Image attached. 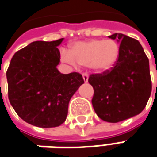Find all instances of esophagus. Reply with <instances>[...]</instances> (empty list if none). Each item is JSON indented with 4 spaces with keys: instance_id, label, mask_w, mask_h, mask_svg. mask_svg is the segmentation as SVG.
Listing matches in <instances>:
<instances>
[{
    "instance_id": "1",
    "label": "esophagus",
    "mask_w": 157,
    "mask_h": 157,
    "mask_svg": "<svg viewBox=\"0 0 157 157\" xmlns=\"http://www.w3.org/2000/svg\"><path fill=\"white\" fill-rule=\"evenodd\" d=\"M82 77H83L84 82H88V80H89V75L87 73L82 74Z\"/></svg>"
}]
</instances>
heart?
Here are the masks:
<instances>
[{"instance_id":"b5f03b06","label":"heart","mask_w":157,"mask_h":157,"mask_svg":"<svg viewBox=\"0 0 157 157\" xmlns=\"http://www.w3.org/2000/svg\"><path fill=\"white\" fill-rule=\"evenodd\" d=\"M120 47L114 40H91L75 43L70 53H64L63 59L70 63L89 66L95 72H106L115 66Z\"/></svg>"}]
</instances>
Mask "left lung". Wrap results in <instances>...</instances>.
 <instances>
[{"instance_id": "obj_1", "label": "left lung", "mask_w": 157, "mask_h": 157, "mask_svg": "<svg viewBox=\"0 0 157 157\" xmlns=\"http://www.w3.org/2000/svg\"><path fill=\"white\" fill-rule=\"evenodd\" d=\"M109 38L120 42L118 60L110 70L89 77L92 104L101 120L118 122L140 114L151 94L149 59L140 42L123 34Z\"/></svg>"}]
</instances>
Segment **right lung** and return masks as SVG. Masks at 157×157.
<instances>
[{
    "instance_id": "obj_1",
    "label": "right lung",
    "mask_w": 157,
    "mask_h": 157,
    "mask_svg": "<svg viewBox=\"0 0 157 157\" xmlns=\"http://www.w3.org/2000/svg\"><path fill=\"white\" fill-rule=\"evenodd\" d=\"M57 41H37L17 51L7 70L8 99L17 115L40 128L58 127L65 122L68 102L84 83L81 74H62Z\"/></svg>"
}]
</instances>
